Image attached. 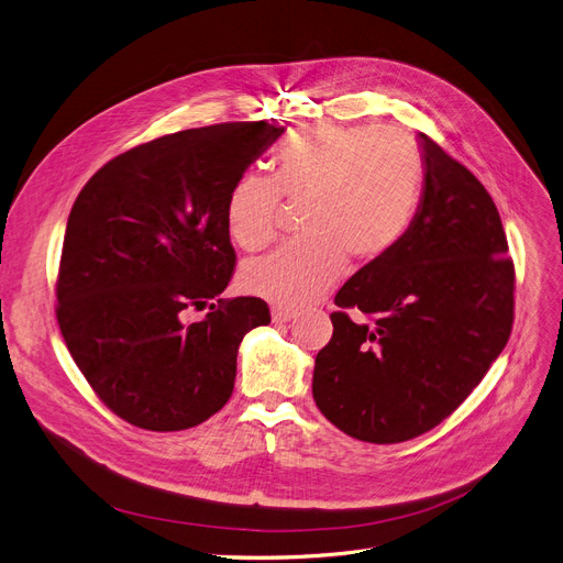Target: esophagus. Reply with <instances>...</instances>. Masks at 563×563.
<instances>
[{"instance_id":"34e87169","label":"esophagus","mask_w":563,"mask_h":563,"mask_svg":"<svg viewBox=\"0 0 563 563\" xmlns=\"http://www.w3.org/2000/svg\"><path fill=\"white\" fill-rule=\"evenodd\" d=\"M295 318V311H290V309H284V307H273V320L275 322H290Z\"/></svg>"}]
</instances>
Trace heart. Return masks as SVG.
<instances>
[{
    "label": "heart",
    "mask_w": 563,
    "mask_h": 563,
    "mask_svg": "<svg viewBox=\"0 0 563 563\" xmlns=\"http://www.w3.org/2000/svg\"><path fill=\"white\" fill-rule=\"evenodd\" d=\"M422 181L420 152L393 126H316L275 156V181L241 175L227 197L229 236L261 250L277 236L282 197L302 207V236L247 261L239 284L279 307H307L332 290L345 258H384L411 224Z\"/></svg>",
    "instance_id": "obj_1"
}]
</instances>
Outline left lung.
Instances as JSON below:
<instances>
[{"mask_svg":"<svg viewBox=\"0 0 563 563\" xmlns=\"http://www.w3.org/2000/svg\"><path fill=\"white\" fill-rule=\"evenodd\" d=\"M424 184L402 241L336 292L313 400L341 432L402 443L443 422L484 379L514 324V261L479 179L420 134ZM347 308L369 318L354 323Z\"/></svg>","mask_w":563,"mask_h":563,"instance_id":"left-lung-1","label":"left lung"}]
</instances>
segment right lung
Masks as SVG:
<instances>
[{
  "label": "right lung",
  "instance_id": "add662e5",
  "mask_svg": "<svg viewBox=\"0 0 563 563\" xmlns=\"http://www.w3.org/2000/svg\"><path fill=\"white\" fill-rule=\"evenodd\" d=\"M282 134L263 120L177 131L111 158L81 188L65 227L56 320L81 375L122 420L179 432L231 398L239 345L271 309L258 297H220L236 266L227 197ZM205 306L202 321L183 322L184 310Z\"/></svg>",
  "mask_w": 563,
  "mask_h": 563
}]
</instances>
